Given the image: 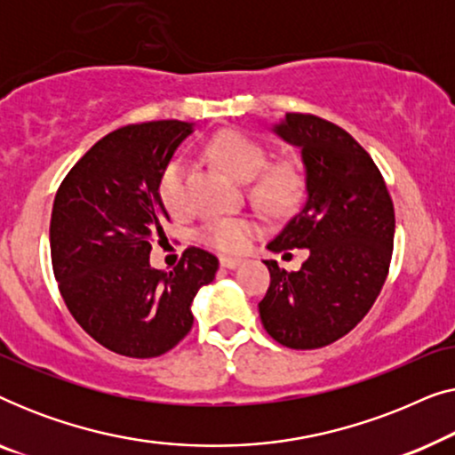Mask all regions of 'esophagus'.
Wrapping results in <instances>:
<instances>
[{"instance_id": "obj_1", "label": "esophagus", "mask_w": 455, "mask_h": 455, "mask_svg": "<svg viewBox=\"0 0 455 455\" xmlns=\"http://www.w3.org/2000/svg\"><path fill=\"white\" fill-rule=\"evenodd\" d=\"M242 263L240 259H234V257H221L220 259V265L223 267V269H235Z\"/></svg>"}]
</instances>
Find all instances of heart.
<instances>
[{
	"mask_svg": "<svg viewBox=\"0 0 455 455\" xmlns=\"http://www.w3.org/2000/svg\"><path fill=\"white\" fill-rule=\"evenodd\" d=\"M204 157L240 182L252 180L251 195L260 209L271 215H285L300 204L307 190V173L296 157H282L267 164L269 153L263 142L240 130H221L204 145ZM159 201L170 213L186 207V165L173 159L164 167L157 182ZM259 226L248 217H213L198 229V238L215 251L238 254L246 251Z\"/></svg>",
	"mask_w": 455,
	"mask_h": 455,
	"instance_id": "1",
	"label": "heart"
}]
</instances>
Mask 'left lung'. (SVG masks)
<instances>
[{
	"label": "left lung",
	"instance_id": "left-lung-1",
	"mask_svg": "<svg viewBox=\"0 0 455 455\" xmlns=\"http://www.w3.org/2000/svg\"><path fill=\"white\" fill-rule=\"evenodd\" d=\"M275 132L302 148L308 198L269 251L308 248V259L291 273L265 260L271 283L259 313L277 344L316 350L350 333L381 294L394 254V201L371 155L333 122L285 114Z\"/></svg>",
	"mask_w": 455,
	"mask_h": 455
}]
</instances>
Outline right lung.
<instances>
[{
    "instance_id": "add662e5",
    "label": "right lung",
    "mask_w": 455,
    "mask_h": 455,
    "mask_svg": "<svg viewBox=\"0 0 455 455\" xmlns=\"http://www.w3.org/2000/svg\"><path fill=\"white\" fill-rule=\"evenodd\" d=\"M188 122L130 124L95 142L61 180L49 244L68 310L108 350L155 358L192 329L190 304L213 282L220 260L188 246L173 271L153 269L148 254L170 217L157 182Z\"/></svg>"
}]
</instances>
